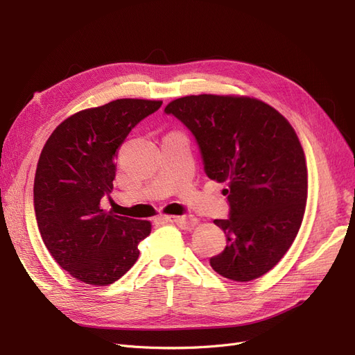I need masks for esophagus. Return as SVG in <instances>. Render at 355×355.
<instances>
[{
	"instance_id": "esophagus-1",
	"label": "esophagus",
	"mask_w": 355,
	"mask_h": 355,
	"mask_svg": "<svg viewBox=\"0 0 355 355\" xmlns=\"http://www.w3.org/2000/svg\"><path fill=\"white\" fill-rule=\"evenodd\" d=\"M162 220H166V222H174V224H177L178 227L184 228V230H193L196 227V224H198V220L190 218V216H186V215H169V216H162Z\"/></svg>"
}]
</instances>
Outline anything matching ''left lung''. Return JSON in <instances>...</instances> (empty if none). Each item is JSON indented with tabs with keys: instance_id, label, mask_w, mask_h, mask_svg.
<instances>
[{
	"instance_id": "1",
	"label": "left lung",
	"mask_w": 355,
	"mask_h": 355,
	"mask_svg": "<svg viewBox=\"0 0 355 355\" xmlns=\"http://www.w3.org/2000/svg\"><path fill=\"white\" fill-rule=\"evenodd\" d=\"M198 140L206 175L228 182L230 218L215 219L227 247L211 257L224 278L269 272L294 243L307 200L304 150L286 118L248 96L191 95L165 107Z\"/></svg>"
}]
</instances>
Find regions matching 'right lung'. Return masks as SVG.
<instances>
[{
	"label": "right lung",
	"mask_w": 355,
	"mask_h": 355,
	"mask_svg": "<svg viewBox=\"0 0 355 355\" xmlns=\"http://www.w3.org/2000/svg\"><path fill=\"white\" fill-rule=\"evenodd\" d=\"M162 101L116 99L64 120L37 161L33 203L41 237L57 263L73 278L105 286L136 263L149 220L105 212L112 191L115 156L143 118Z\"/></svg>",
	"instance_id": "1"
}]
</instances>
